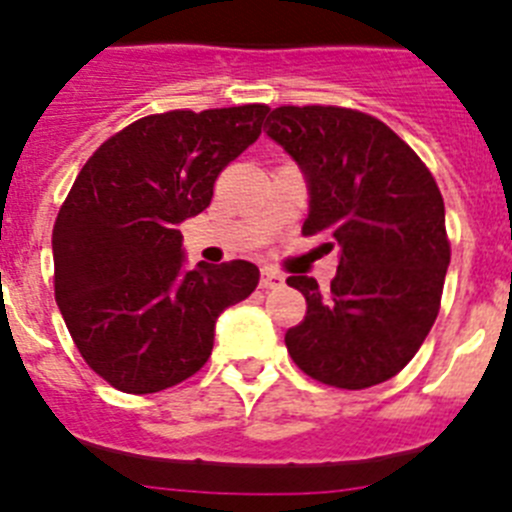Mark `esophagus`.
Wrapping results in <instances>:
<instances>
[{
    "label": "esophagus",
    "instance_id": "34e87169",
    "mask_svg": "<svg viewBox=\"0 0 512 512\" xmlns=\"http://www.w3.org/2000/svg\"><path fill=\"white\" fill-rule=\"evenodd\" d=\"M284 277L271 269H261V289H282Z\"/></svg>",
    "mask_w": 512,
    "mask_h": 512
}]
</instances>
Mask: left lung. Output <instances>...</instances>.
I'll return each instance as SVG.
<instances>
[{"mask_svg":"<svg viewBox=\"0 0 512 512\" xmlns=\"http://www.w3.org/2000/svg\"><path fill=\"white\" fill-rule=\"evenodd\" d=\"M266 135L300 166L310 194L302 233L341 248L330 292L289 277L307 315L284 343L307 377L364 390L395 377L425 341L451 261L431 171L377 117L343 107H277ZM333 246V243H330Z\"/></svg>","mask_w":512,"mask_h":512,"instance_id":"1","label":"left lung"}]
</instances>
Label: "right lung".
Masks as SVG:
<instances>
[{
	"mask_svg": "<svg viewBox=\"0 0 512 512\" xmlns=\"http://www.w3.org/2000/svg\"><path fill=\"white\" fill-rule=\"evenodd\" d=\"M266 112L148 115L76 176L53 225L56 302L79 354L120 392L151 395L200 372L220 312L259 284L251 261L187 269L179 225L210 205L217 174L256 143Z\"/></svg>",
	"mask_w": 512,
	"mask_h": 512,
	"instance_id": "1",
	"label": "right lung"
}]
</instances>
